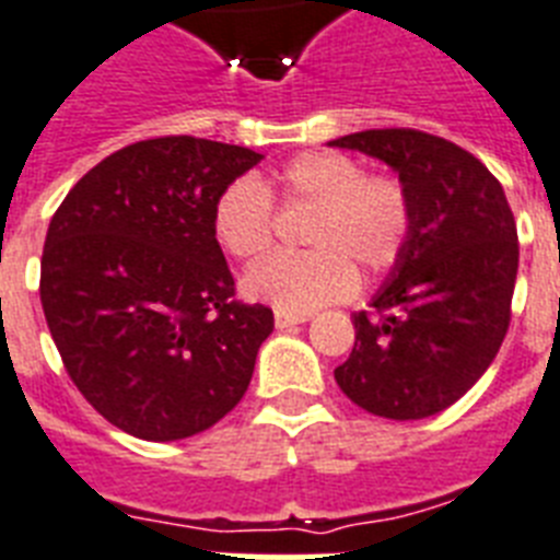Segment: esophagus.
<instances>
[{
    "mask_svg": "<svg viewBox=\"0 0 560 560\" xmlns=\"http://www.w3.org/2000/svg\"><path fill=\"white\" fill-rule=\"evenodd\" d=\"M311 319V313H288V311H276V327L284 330V327L302 325V322Z\"/></svg>",
    "mask_w": 560,
    "mask_h": 560,
    "instance_id": "esophagus-1",
    "label": "esophagus"
}]
</instances>
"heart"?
Wrapping results in <instances>:
<instances>
[{
    "instance_id": "1",
    "label": "heart",
    "mask_w": 560,
    "mask_h": 560,
    "mask_svg": "<svg viewBox=\"0 0 560 560\" xmlns=\"http://www.w3.org/2000/svg\"><path fill=\"white\" fill-rule=\"evenodd\" d=\"M313 207L304 253H276L244 272V293L276 311L313 313L342 302L359 276H383L399 265L413 233V201L394 175H371L342 152H304L265 186L241 175L212 203V235L235 258H256L272 244L276 207Z\"/></svg>"
}]
</instances>
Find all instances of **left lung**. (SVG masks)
Returning a JSON list of instances; mask_svg holds the SVG:
<instances>
[{
	"mask_svg": "<svg viewBox=\"0 0 560 560\" xmlns=\"http://www.w3.org/2000/svg\"><path fill=\"white\" fill-rule=\"evenodd\" d=\"M380 158L413 201V233L374 313H353L357 342L339 388L385 420L454 406L486 374L512 319L517 226L501 180L452 140L368 129L330 140Z\"/></svg>",
	"mask_w": 560,
	"mask_h": 560,
	"instance_id": "left-lung-1",
	"label": "left lung"
}]
</instances>
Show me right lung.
<instances>
[{
  "mask_svg": "<svg viewBox=\"0 0 560 560\" xmlns=\"http://www.w3.org/2000/svg\"><path fill=\"white\" fill-rule=\"evenodd\" d=\"M265 154L170 135L85 172L45 235L39 299L71 383L131 438L207 431L244 397L272 311L235 299L212 203Z\"/></svg>",
  "mask_w": 560,
  "mask_h": 560,
  "instance_id": "right-lung-1",
  "label": "right lung"
}]
</instances>
